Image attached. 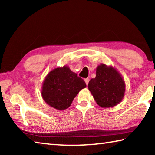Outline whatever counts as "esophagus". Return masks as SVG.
Instances as JSON below:
<instances>
[{
    "mask_svg": "<svg viewBox=\"0 0 155 155\" xmlns=\"http://www.w3.org/2000/svg\"><path fill=\"white\" fill-rule=\"evenodd\" d=\"M84 81H85V83H86V85H88V83H89V78H85V80H84Z\"/></svg>",
    "mask_w": 155,
    "mask_h": 155,
    "instance_id": "34e87169",
    "label": "esophagus"
}]
</instances>
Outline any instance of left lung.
I'll return each instance as SVG.
<instances>
[{
    "label": "left lung",
    "instance_id": "obj_1",
    "mask_svg": "<svg viewBox=\"0 0 155 155\" xmlns=\"http://www.w3.org/2000/svg\"><path fill=\"white\" fill-rule=\"evenodd\" d=\"M125 87L121 74L115 68L103 64L96 68V77L88 84L89 90L96 103L103 108L118 104L124 98Z\"/></svg>",
    "mask_w": 155,
    "mask_h": 155
}]
</instances>
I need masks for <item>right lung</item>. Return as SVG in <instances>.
Instances as JSON below:
<instances>
[{
  "mask_svg": "<svg viewBox=\"0 0 155 155\" xmlns=\"http://www.w3.org/2000/svg\"><path fill=\"white\" fill-rule=\"evenodd\" d=\"M86 87L78 77L66 65L52 70L44 80L41 96L46 103L57 110L68 109L78 92Z\"/></svg>",
  "mask_w": 155,
  "mask_h": 155,
  "instance_id": "add662e5",
  "label": "right lung"
}]
</instances>
